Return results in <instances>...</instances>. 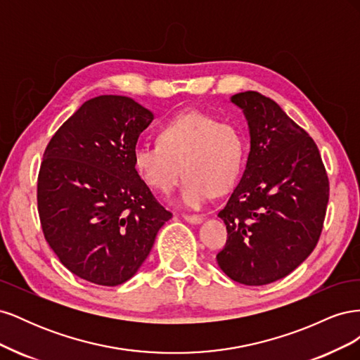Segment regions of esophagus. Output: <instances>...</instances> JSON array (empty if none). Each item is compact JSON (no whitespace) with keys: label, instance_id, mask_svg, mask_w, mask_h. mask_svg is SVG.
Here are the masks:
<instances>
[{"label":"esophagus","instance_id":"obj_1","mask_svg":"<svg viewBox=\"0 0 360 360\" xmlns=\"http://www.w3.org/2000/svg\"><path fill=\"white\" fill-rule=\"evenodd\" d=\"M183 219L189 224H201L204 217L201 214H183Z\"/></svg>","mask_w":360,"mask_h":360}]
</instances>
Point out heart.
<instances>
[{
  "instance_id": "obj_1",
  "label": "heart",
  "mask_w": 360,
  "mask_h": 360,
  "mask_svg": "<svg viewBox=\"0 0 360 360\" xmlns=\"http://www.w3.org/2000/svg\"><path fill=\"white\" fill-rule=\"evenodd\" d=\"M132 159L141 179L162 193L172 192L181 174H188L181 202L198 209L213 192L224 193L236 183L243 167L245 139L233 123L188 111L160 127L159 144H138Z\"/></svg>"
}]
</instances>
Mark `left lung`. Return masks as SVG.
<instances>
[{
  "label": "left lung",
  "mask_w": 360,
  "mask_h": 360,
  "mask_svg": "<svg viewBox=\"0 0 360 360\" xmlns=\"http://www.w3.org/2000/svg\"><path fill=\"white\" fill-rule=\"evenodd\" d=\"M250 136L246 168L217 216L226 243L216 255L238 284L266 285L300 266L317 246L329 179L314 139L269 97L238 93Z\"/></svg>",
  "instance_id": "8db88e82"
}]
</instances>
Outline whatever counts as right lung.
<instances>
[{"instance_id": "1", "label": "right lung", "mask_w": 360, "mask_h": 360, "mask_svg": "<svg viewBox=\"0 0 360 360\" xmlns=\"http://www.w3.org/2000/svg\"><path fill=\"white\" fill-rule=\"evenodd\" d=\"M151 122V111L130 97H94L63 123L43 153V234L61 264L93 284L115 287L132 278L172 217L132 159Z\"/></svg>"}]
</instances>
